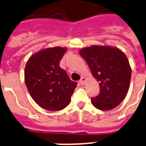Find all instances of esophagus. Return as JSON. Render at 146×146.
<instances>
[{
    "label": "esophagus",
    "mask_w": 146,
    "mask_h": 146,
    "mask_svg": "<svg viewBox=\"0 0 146 146\" xmlns=\"http://www.w3.org/2000/svg\"><path fill=\"white\" fill-rule=\"evenodd\" d=\"M85 80H86L85 77H81L80 80V84H81V85H84V83H85Z\"/></svg>",
    "instance_id": "obj_1"
}]
</instances>
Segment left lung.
I'll return each instance as SVG.
<instances>
[{"label":"left lung","mask_w":146,"mask_h":146,"mask_svg":"<svg viewBox=\"0 0 146 146\" xmlns=\"http://www.w3.org/2000/svg\"><path fill=\"white\" fill-rule=\"evenodd\" d=\"M99 83L100 94L91 98L96 108L109 111L122 102L128 94L131 70L125 54L117 48L93 46L80 51Z\"/></svg>","instance_id":"obj_1"}]
</instances>
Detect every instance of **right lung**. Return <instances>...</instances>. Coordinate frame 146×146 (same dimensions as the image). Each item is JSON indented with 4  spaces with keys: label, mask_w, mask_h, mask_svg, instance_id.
I'll use <instances>...</instances> for the list:
<instances>
[{
    "label": "right lung",
    "mask_w": 146,
    "mask_h": 146,
    "mask_svg": "<svg viewBox=\"0 0 146 146\" xmlns=\"http://www.w3.org/2000/svg\"><path fill=\"white\" fill-rule=\"evenodd\" d=\"M66 48L53 47L41 50L29 58L25 81L29 94L41 108L56 111L65 108L76 87L59 62Z\"/></svg>",
    "instance_id": "add662e5"
}]
</instances>
